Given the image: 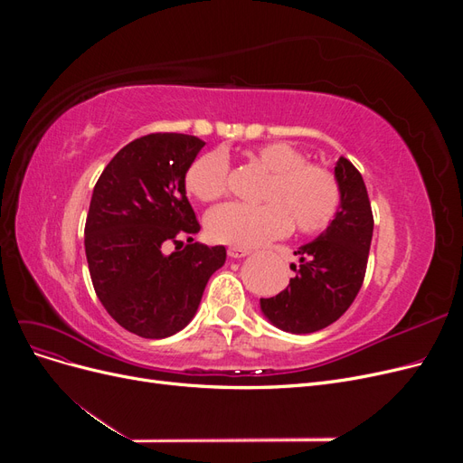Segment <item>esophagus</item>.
Listing matches in <instances>:
<instances>
[{
    "label": "esophagus",
    "mask_w": 463,
    "mask_h": 463,
    "mask_svg": "<svg viewBox=\"0 0 463 463\" xmlns=\"http://www.w3.org/2000/svg\"><path fill=\"white\" fill-rule=\"evenodd\" d=\"M250 253V250L247 249V247H230L228 249V255L232 257V259H243V257H247Z\"/></svg>",
    "instance_id": "34e87169"
}]
</instances>
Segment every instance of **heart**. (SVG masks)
Instances as JSON below:
<instances>
[{"label":"heart","instance_id":"b5f03b06","mask_svg":"<svg viewBox=\"0 0 463 463\" xmlns=\"http://www.w3.org/2000/svg\"><path fill=\"white\" fill-rule=\"evenodd\" d=\"M247 158L270 172L260 206L230 203L206 216L210 240L235 247H253L296 228L318 233L330 226L340 208V185L334 174L305 156L291 145L269 143L250 148ZM187 191L203 203H214L228 191V162L208 152L187 172Z\"/></svg>","mask_w":463,"mask_h":463}]
</instances>
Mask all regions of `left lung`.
<instances>
[{
    "instance_id": "1",
    "label": "left lung",
    "mask_w": 463,
    "mask_h": 463,
    "mask_svg": "<svg viewBox=\"0 0 463 463\" xmlns=\"http://www.w3.org/2000/svg\"><path fill=\"white\" fill-rule=\"evenodd\" d=\"M340 208L330 226L301 245L291 264L296 276L276 298L260 299V311L279 330L311 334L338 320L354 303L367 270L373 240V213L365 181L340 156L334 167Z\"/></svg>"
}]
</instances>
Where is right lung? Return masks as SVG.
<instances>
[{"label":"right lung","mask_w":463,"mask_h":463,"mask_svg":"<svg viewBox=\"0 0 463 463\" xmlns=\"http://www.w3.org/2000/svg\"><path fill=\"white\" fill-rule=\"evenodd\" d=\"M204 141L152 133L123 146L92 191L85 250L98 299L119 326L160 340L193 320L226 247L184 245L201 230L187 201L185 175ZM193 241V237H189ZM178 247L165 256L163 245Z\"/></svg>","instance_id":"add662e5"}]
</instances>
